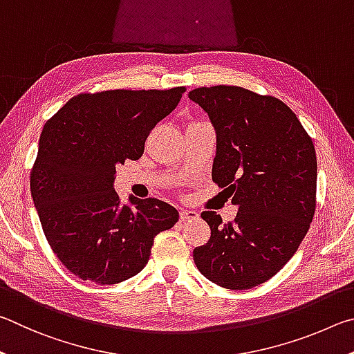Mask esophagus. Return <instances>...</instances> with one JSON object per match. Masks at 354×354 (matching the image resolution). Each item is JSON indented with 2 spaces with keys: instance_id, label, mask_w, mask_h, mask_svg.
Masks as SVG:
<instances>
[{
  "instance_id": "esophagus-1",
  "label": "esophagus",
  "mask_w": 354,
  "mask_h": 354,
  "mask_svg": "<svg viewBox=\"0 0 354 354\" xmlns=\"http://www.w3.org/2000/svg\"><path fill=\"white\" fill-rule=\"evenodd\" d=\"M199 218V214L196 212H191V209H180V221L187 222V221H193Z\"/></svg>"
}]
</instances>
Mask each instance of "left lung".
Returning a JSON list of instances; mask_svg holds the SVG:
<instances>
[{
  "mask_svg": "<svg viewBox=\"0 0 354 354\" xmlns=\"http://www.w3.org/2000/svg\"><path fill=\"white\" fill-rule=\"evenodd\" d=\"M188 97L213 124V180L238 207L230 224H222L216 212L201 214L212 236L194 249V263L218 286L252 289L281 270L311 225L317 188L313 140L274 96L216 85L189 91Z\"/></svg>",
  "mask_w": 354,
  "mask_h": 354,
  "instance_id": "1",
  "label": "left lung"
}]
</instances>
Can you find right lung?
<instances>
[{"label":"right lung","instance_id":"obj_1","mask_svg":"<svg viewBox=\"0 0 354 354\" xmlns=\"http://www.w3.org/2000/svg\"><path fill=\"white\" fill-rule=\"evenodd\" d=\"M171 90H109L68 101L41 130L30 194L60 263L85 281L116 284L142 270L153 238L178 212L158 199L121 203L116 166L138 160L155 124L180 102Z\"/></svg>","mask_w":354,"mask_h":354}]
</instances>
